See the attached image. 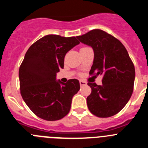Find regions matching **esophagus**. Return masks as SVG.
<instances>
[{
	"label": "esophagus",
	"instance_id": "obj_1",
	"mask_svg": "<svg viewBox=\"0 0 148 148\" xmlns=\"http://www.w3.org/2000/svg\"><path fill=\"white\" fill-rule=\"evenodd\" d=\"M79 83H80V85L81 86H84V85H87V82H84V81L80 80L79 81Z\"/></svg>",
	"mask_w": 148,
	"mask_h": 148
}]
</instances>
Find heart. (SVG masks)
Here are the masks:
<instances>
[{"label":"heart","mask_w":148,"mask_h":148,"mask_svg":"<svg viewBox=\"0 0 148 148\" xmlns=\"http://www.w3.org/2000/svg\"><path fill=\"white\" fill-rule=\"evenodd\" d=\"M84 48H85V47H84Z\"/></svg>","instance_id":"heart-1"}]
</instances>
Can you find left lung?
<instances>
[{
  "instance_id": "1",
  "label": "left lung",
  "mask_w": 148,
  "mask_h": 148,
  "mask_svg": "<svg viewBox=\"0 0 148 148\" xmlns=\"http://www.w3.org/2000/svg\"><path fill=\"white\" fill-rule=\"evenodd\" d=\"M76 38L93 49L90 75L102 76L101 85L87 83L92 90L87 98L89 110L100 118L117 114L130 100L135 80V67L126 48L101 29H92Z\"/></svg>"
}]
</instances>
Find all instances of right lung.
Here are the masks:
<instances>
[{
    "mask_svg": "<svg viewBox=\"0 0 148 148\" xmlns=\"http://www.w3.org/2000/svg\"><path fill=\"white\" fill-rule=\"evenodd\" d=\"M79 43L75 37L47 35L35 41L26 53L19 68L21 94L39 118L56 121L70 112L72 99L80 84L75 78L62 83L56 77L64 68L66 53Z\"/></svg>",
    "mask_w": 148,
    "mask_h": 148,
    "instance_id": "obj_1",
    "label": "right lung"
}]
</instances>
